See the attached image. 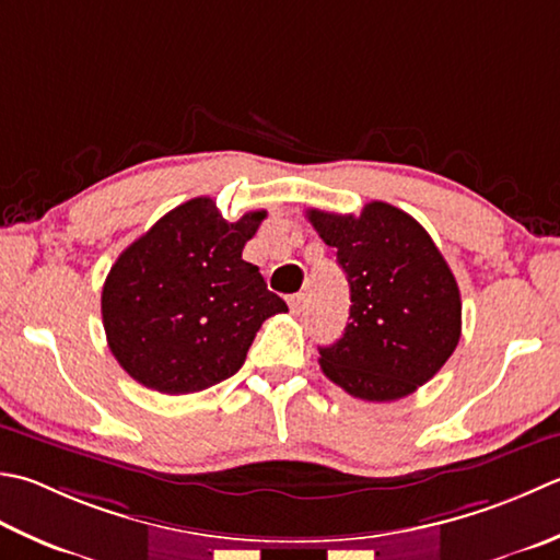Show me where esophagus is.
Returning <instances> with one entry per match:
<instances>
[{"label": "esophagus", "mask_w": 560, "mask_h": 560, "mask_svg": "<svg viewBox=\"0 0 560 560\" xmlns=\"http://www.w3.org/2000/svg\"><path fill=\"white\" fill-rule=\"evenodd\" d=\"M305 293H293L291 299H289V308H291V313L293 315H301L303 313V308H305Z\"/></svg>", "instance_id": "1"}]
</instances>
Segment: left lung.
Listing matches in <instances>:
<instances>
[{
    "label": "left lung",
    "instance_id": "1",
    "mask_svg": "<svg viewBox=\"0 0 560 560\" xmlns=\"http://www.w3.org/2000/svg\"><path fill=\"white\" fill-rule=\"evenodd\" d=\"M308 221L349 281V323L320 347L323 374L349 396L388 402L424 386L462 337V293L427 230L371 201L359 215L311 208Z\"/></svg>",
    "mask_w": 560,
    "mask_h": 560
}]
</instances>
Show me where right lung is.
Masks as SVG:
<instances>
[{
	"instance_id": "obj_1",
	"label": "right lung",
	"mask_w": 560,
	"mask_h": 560,
	"mask_svg": "<svg viewBox=\"0 0 560 560\" xmlns=\"http://www.w3.org/2000/svg\"><path fill=\"white\" fill-rule=\"evenodd\" d=\"M267 211L228 223L208 196L172 208L128 245L102 291L106 342L130 378L184 396L245 364L267 317L287 313L243 259Z\"/></svg>"
}]
</instances>
